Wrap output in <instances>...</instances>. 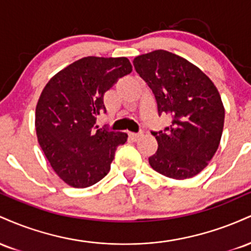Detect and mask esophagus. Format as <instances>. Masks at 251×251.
I'll return each mask as SVG.
<instances>
[{
	"label": "esophagus",
	"instance_id": "obj_1",
	"mask_svg": "<svg viewBox=\"0 0 251 251\" xmlns=\"http://www.w3.org/2000/svg\"><path fill=\"white\" fill-rule=\"evenodd\" d=\"M142 133H128V137L131 138V140H133V142H137V140H139L140 138H142Z\"/></svg>",
	"mask_w": 251,
	"mask_h": 251
}]
</instances>
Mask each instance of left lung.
I'll return each instance as SVG.
<instances>
[{
    "label": "left lung",
    "instance_id": "obj_1",
    "mask_svg": "<svg viewBox=\"0 0 251 251\" xmlns=\"http://www.w3.org/2000/svg\"><path fill=\"white\" fill-rule=\"evenodd\" d=\"M135 72L149 85L158 114L172 118L152 132L158 149L151 168L172 179H186L206 168L220 145L224 106L214 82L184 57L158 50L134 57Z\"/></svg>",
    "mask_w": 251,
    "mask_h": 251
}]
</instances>
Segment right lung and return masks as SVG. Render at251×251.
<instances>
[{
	"label": "right lung",
	"mask_w": 251,
	"mask_h": 251,
	"mask_svg": "<svg viewBox=\"0 0 251 251\" xmlns=\"http://www.w3.org/2000/svg\"><path fill=\"white\" fill-rule=\"evenodd\" d=\"M132 72L127 57L87 56L56 73L36 105L37 140L55 174L73 188H88L111 169L127 134L94 126L106 112L103 94Z\"/></svg>",
	"instance_id": "1"
}]
</instances>
